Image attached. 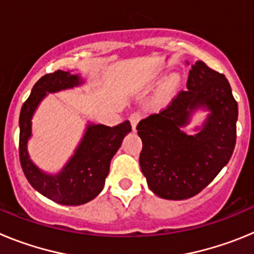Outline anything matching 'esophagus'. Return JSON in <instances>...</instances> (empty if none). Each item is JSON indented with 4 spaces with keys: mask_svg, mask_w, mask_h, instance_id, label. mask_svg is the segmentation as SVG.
I'll return each instance as SVG.
<instances>
[{
    "mask_svg": "<svg viewBox=\"0 0 254 254\" xmlns=\"http://www.w3.org/2000/svg\"><path fill=\"white\" fill-rule=\"evenodd\" d=\"M140 113H132L131 116H129V122H131L132 129H133V131H136V127H137V123L138 121H140Z\"/></svg>",
    "mask_w": 254,
    "mask_h": 254,
    "instance_id": "obj_1",
    "label": "esophagus"
}]
</instances>
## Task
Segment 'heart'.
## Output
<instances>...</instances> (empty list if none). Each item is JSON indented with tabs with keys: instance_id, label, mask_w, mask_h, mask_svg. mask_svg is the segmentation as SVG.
Segmentation results:
<instances>
[{
	"instance_id": "1",
	"label": "heart",
	"mask_w": 254,
	"mask_h": 254,
	"mask_svg": "<svg viewBox=\"0 0 254 254\" xmlns=\"http://www.w3.org/2000/svg\"><path fill=\"white\" fill-rule=\"evenodd\" d=\"M179 84V76L176 73H169L163 78V81L159 84L158 89L152 96V105H163L168 102L172 94L176 91Z\"/></svg>"
}]
</instances>
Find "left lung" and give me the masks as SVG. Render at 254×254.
<instances>
[{"label": "left lung", "instance_id": "left-lung-1", "mask_svg": "<svg viewBox=\"0 0 254 254\" xmlns=\"http://www.w3.org/2000/svg\"><path fill=\"white\" fill-rule=\"evenodd\" d=\"M199 109L207 110L208 117L188 134L183 128ZM237 121L238 104L226 77L197 61L190 66L187 90L137 125L140 167L150 190L165 199L199 193L232 158Z\"/></svg>", "mask_w": 254, "mask_h": 254}]
</instances>
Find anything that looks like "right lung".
Listing matches in <instances>:
<instances>
[{"label": "right lung", "instance_id": "1", "mask_svg": "<svg viewBox=\"0 0 254 254\" xmlns=\"http://www.w3.org/2000/svg\"><path fill=\"white\" fill-rule=\"evenodd\" d=\"M85 82L77 73L56 71L44 75L33 86L21 107L19 118V154L22 172L31 187L47 198L66 206H78L95 198L104 188L111 160L122 145L126 134L131 132V123L125 121L114 127L89 123L73 155L64 168L51 174L38 168L28 151L31 137V120L40 102L51 93L73 89Z\"/></svg>", "mask_w": 254, "mask_h": 254}]
</instances>
